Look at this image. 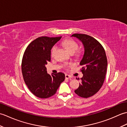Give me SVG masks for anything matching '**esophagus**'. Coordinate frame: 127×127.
Masks as SVG:
<instances>
[{"mask_svg":"<svg viewBox=\"0 0 127 127\" xmlns=\"http://www.w3.org/2000/svg\"><path fill=\"white\" fill-rule=\"evenodd\" d=\"M65 77L66 79H69V78H71V76H70V75H69L68 74H65Z\"/></svg>","mask_w":127,"mask_h":127,"instance_id":"obj_1","label":"esophagus"}]
</instances>
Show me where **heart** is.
<instances>
[{
	"mask_svg": "<svg viewBox=\"0 0 127 127\" xmlns=\"http://www.w3.org/2000/svg\"><path fill=\"white\" fill-rule=\"evenodd\" d=\"M62 45L66 50L69 53L76 52L78 48V44L74 40L71 39H66L62 42ZM56 50V47L53 46L51 50V55H53Z\"/></svg>",
	"mask_w": 127,
	"mask_h": 127,
	"instance_id": "b5f03b06",
	"label": "heart"
}]
</instances>
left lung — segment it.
<instances>
[{
  "label": "left lung",
  "mask_w": 127,
  "mask_h": 127,
  "mask_svg": "<svg viewBox=\"0 0 127 127\" xmlns=\"http://www.w3.org/2000/svg\"><path fill=\"white\" fill-rule=\"evenodd\" d=\"M71 36L76 37L84 47L80 63L83 77L75 93L87 98L98 92L103 84L107 66L106 53L102 45L93 37L83 34H74Z\"/></svg>",
  "instance_id": "8db88e82"
}]
</instances>
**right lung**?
Masks as SVG:
<instances>
[{
	"instance_id": "add662e5",
	"label": "right lung",
	"mask_w": 127,
	"mask_h": 127,
	"mask_svg": "<svg viewBox=\"0 0 127 127\" xmlns=\"http://www.w3.org/2000/svg\"><path fill=\"white\" fill-rule=\"evenodd\" d=\"M62 36H42L29 44L24 53L22 62V72L29 90L40 98L53 95L61 83L65 80L63 72L48 74L46 68L51 61V50Z\"/></svg>"
}]
</instances>
